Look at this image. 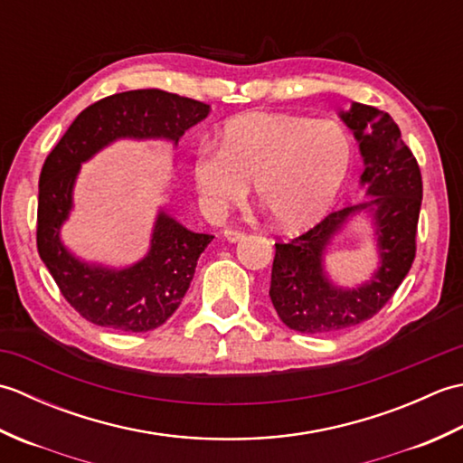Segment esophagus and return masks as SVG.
Returning a JSON list of instances; mask_svg holds the SVG:
<instances>
[{"label":"esophagus","instance_id":"esophagus-1","mask_svg":"<svg viewBox=\"0 0 463 463\" xmlns=\"http://www.w3.org/2000/svg\"><path fill=\"white\" fill-rule=\"evenodd\" d=\"M224 239L229 242H239L244 239V232L242 231H234V229H224Z\"/></svg>","mask_w":463,"mask_h":463}]
</instances>
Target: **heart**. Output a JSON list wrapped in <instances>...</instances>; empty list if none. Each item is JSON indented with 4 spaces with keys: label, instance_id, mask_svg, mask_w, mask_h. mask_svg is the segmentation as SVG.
<instances>
[{
    "label": "heart",
    "instance_id": "b5f03b06",
    "mask_svg": "<svg viewBox=\"0 0 463 463\" xmlns=\"http://www.w3.org/2000/svg\"><path fill=\"white\" fill-rule=\"evenodd\" d=\"M354 159L348 129L336 121L249 113L222 127L221 149L201 145L191 176L206 214L221 216L257 201L280 231H302L326 214L346 183Z\"/></svg>",
    "mask_w": 463,
    "mask_h": 463
}]
</instances>
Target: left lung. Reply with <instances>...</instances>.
I'll return each instance as SVG.
<instances>
[{
  "label": "left lung",
  "instance_id": "8db88e82",
  "mask_svg": "<svg viewBox=\"0 0 463 463\" xmlns=\"http://www.w3.org/2000/svg\"><path fill=\"white\" fill-rule=\"evenodd\" d=\"M338 115L358 141L364 161L360 186L368 199L330 213L290 242L274 244L270 300L280 320L302 334H332L372 318L406 279L416 257L421 175L398 125L388 113L362 103ZM358 215L371 226L379 260L366 281L346 288L329 277L326 254Z\"/></svg>",
  "mask_w": 463,
  "mask_h": 463
}]
</instances>
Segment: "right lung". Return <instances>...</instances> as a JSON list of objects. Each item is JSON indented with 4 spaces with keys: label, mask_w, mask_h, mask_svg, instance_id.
<instances>
[{
    "label": "right lung",
    "mask_w": 463,
    "mask_h": 463,
    "mask_svg": "<svg viewBox=\"0 0 463 463\" xmlns=\"http://www.w3.org/2000/svg\"><path fill=\"white\" fill-rule=\"evenodd\" d=\"M211 105L161 90L115 93L87 107L49 153L39 175L37 250L67 302L97 326L149 332L173 317L191 287L196 260L214 239L156 211L149 249L127 267L85 260L61 239L73 213L81 165L117 141H166L176 149Z\"/></svg>",
    "instance_id": "right-lung-1"
}]
</instances>
